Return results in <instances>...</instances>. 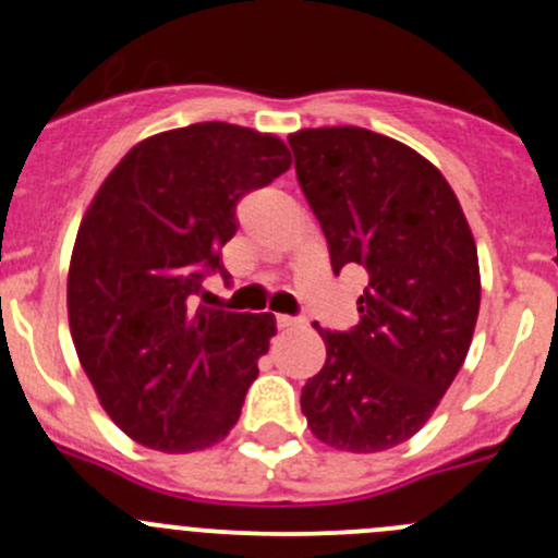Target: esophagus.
Wrapping results in <instances>:
<instances>
[{"label": "esophagus", "instance_id": "esophagus-1", "mask_svg": "<svg viewBox=\"0 0 558 558\" xmlns=\"http://www.w3.org/2000/svg\"><path fill=\"white\" fill-rule=\"evenodd\" d=\"M305 324L302 318H294V315H278V329L289 331V329H300V326Z\"/></svg>", "mask_w": 558, "mask_h": 558}]
</instances>
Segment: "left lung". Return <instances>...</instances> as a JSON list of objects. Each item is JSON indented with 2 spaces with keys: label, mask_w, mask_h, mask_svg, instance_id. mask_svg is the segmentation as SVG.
Segmentation results:
<instances>
[{
  "label": "left lung",
  "mask_w": 558,
  "mask_h": 558,
  "mask_svg": "<svg viewBox=\"0 0 558 558\" xmlns=\"http://www.w3.org/2000/svg\"><path fill=\"white\" fill-rule=\"evenodd\" d=\"M331 269H367L351 331L318 329L326 362L302 388L320 442L375 453L410 440L464 364L481 307L470 223L442 172L397 140L359 126L289 137Z\"/></svg>",
  "instance_id": "left-lung-1"
}]
</instances>
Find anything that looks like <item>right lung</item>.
Segmentation results:
<instances>
[{
  "mask_svg": "<svg viewBox=\"0 0 558 558\" xmlns=\"http://www.w3.org/2000/svg\"><path fill=\"white\" fill-rule=\"evenodd\" d=\"M291 167L272 134L207 121L134 145L99 185L66 280L77 359L112 421L134 442L191 453L238 424L272 313L196 307L238 202Z\"/></svg>",
  "mask_w": 558,
  "mask_h": 558,
  "instance_id": "1",
  "label": "right lung"
}]
</instances>
